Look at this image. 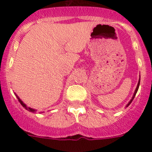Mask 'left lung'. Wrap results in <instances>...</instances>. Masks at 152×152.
<instances>
[{
    "mask_svg": "<svg viewBox=\"0 0 152 152\" xmlns=\"http://www.w3.org/2000/svg\"><path fill=\"white\" fill-rule=\"evenodd\" d=\"M139 84H140V78H139V82H138V84H137V87H136V88H135V92H134V94H133V96H132V97L131 100H130V101L129 102V103H128V104H127V105H126V107H129V104H130V103H132V100H133L134 97H135V94H136L137 91H138V90H139Z\"/></svg>",
    "mask_w": 152,
    "mask_h": 152,
    "instance_id": "left-lung-1",
    "label": "left lung"
}]
</instances>
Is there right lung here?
Masks as SVG:
<instances>
[{
  "label": "right lung",
  "instance_id": "1",
  "mask_svg": "<svg viewBox=\"0 0 152 152\" xmlns=\"http://www.w3.org/2000/svg\"><path fill=\"white\" fill-rule=\"evenodd\" d=\"M16 96H17V99H18V100H19V102H20V104L21 105L23 106V107H24V108L26 109V110H27L28 111H29V112H35V111H36V110H35V109H33V108H30V107H26V104H25V103H23V102L22 101V100H20V97H19L18 96H17V94H16Z\"/></svg>",
  "mask_w": 152,
  "mask_h": 152
}]
</instances>
